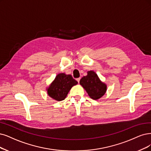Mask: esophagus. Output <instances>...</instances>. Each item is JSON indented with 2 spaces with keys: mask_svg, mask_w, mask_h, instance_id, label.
<instances>
[{
  "mask_svg": "<svg viewBox=\"0 0 151 151\" xmlns=\"http://www.w3.org/2000/svg\"><path fill=\"white\" fill-rule=\"evenodd\" d=\"M76 81H78V83H80V78H76Z\"/></svg>",
  "mask_w": 151,
  "mask_h": 151,
  "instance_id": "1",
  "label": "esophagus"
}]
</instances>
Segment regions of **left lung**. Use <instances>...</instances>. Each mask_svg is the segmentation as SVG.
Instances as JSON below:
<instances>
[{
  "label": "left lung",
  "mask_w": 151,
  "mask_h": 151,
  "mask_svg": "<svg viewBox=\"0 0 151 151\" xmlns=\"http://www.w3.org/2000/svg\"><path fill=\"white\" fill-rule=\"evenodd\" d=\"M80 84L85 89L91 99L97 100L104 95L107 91V85L101 81L94 71H87V75L83 76Z\"/></svg>",
  "instance_id": "8db88e82"
}]
</instances>
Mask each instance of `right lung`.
<instances>
[{
  "label": "right lung",
  "mask_w": 151,
  "mask_h": 151,
  "mask_svg": "<svg viewBox=\"0 0 151 151\" xmlns=\"http://www.w3.org/2000/svg\"><path fill=\"white\" fill-rule=\"evenodd\" d=\"M77 84V81L73 78L71 75L60 73L56 76L51 84L47 88V94L50 98L56 101H63L71 88Z\"/></svg>",
  "instance_id": "obj_1"
}]
</instances>
